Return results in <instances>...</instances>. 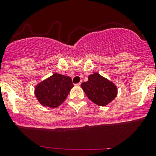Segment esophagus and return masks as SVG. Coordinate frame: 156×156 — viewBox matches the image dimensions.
Instances as JSON below:
<instances>
[{"label":"esophagus","mask_w":156,"mask_h":156,"mask_svg":"<svg viewBox=\"0 0 156 156\" xmlns=\"http://www.w3.org/2000/svg\"><path fill=\"white\" fill-rule=\"evenodd\" d=\"M75 85H76V86H80V85H81V83H78V84H75Z\"/></svg>","instance_id":"esophagus-1"}]
</instances>
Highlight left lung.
I'll list each match as a JSON object with an SVG mask.
<instances>
[{
  "instance_id": "left-lung-1",
  "label": "left lung",
  "mask_w": 156,
  "mask_h": 156,
  "mask_svg": "<svg viewBox=\"0 0 156 156\" xmlns=\"http://www.w3.org/2000/svg\"><path fill=\"white\" fill-rule=\"evenodd\" d=\"M81 88L93 103L105 106L117 96L118 89L115 84L98 73L88 76V81L81 84Z\"/></svg>"
}]
</instances>
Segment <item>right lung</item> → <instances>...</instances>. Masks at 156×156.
<instances>
[{"label": "right lung", "mask_w": 156, "mask_h": 156, "mask_svg": "<svg viewBox=\"0 0 156 156\" xmlns=\"http://www.w3.org/2000/svg\"><path fill=\"white\" fill-rule=\"evenodd\" d=\"M73 87L70 77L55 73L36 85L34 94L42 106L56 108L65 101Z\"/></svg>", "instance_id": "1"}]
</instances>
